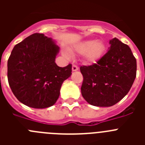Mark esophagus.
<instances>
[{
  "label": "esophagus",
  "instance_id": "1",
  "mask_svg": "<svg viewBox=\"0 0 145 145\" xmlns=\"http://www.w3.org/2000/svg\"><path fill=\"white\" fill-rule=\"evenodd\" d=\"M72 71H77V70H78V67L76 65H73L72 67Z\"/></svg>",
  "mask_w": 145,
  "mask_h": 145
}]
</instances>
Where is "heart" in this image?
Returning <instances> with one entry per match:
<instances>
[{"label":"heart","instance_id":"obj_1","mask_svg":"<svg viewBox=\"0 0 145 145\" xmlns=\"http://www.w3.org/2000/svg\"><path fill=\"white\" fill-rule=\"evenodd\" d=\"M105 44L102 40H87L79 43L75 48V51L79 54H84V61L88 64L96 63L101 59L105 53ZM65 57L69 55L64 52Z\"/></svg>","mask_w":145,"mask_h":145}]
</instances>
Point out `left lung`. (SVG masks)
<instances>
[{
  "mask_svg": "<svg viewBox=\"0 0 145 145\" xmlns=\"http://www.w3.org/2000/svg\"><path fill=\"white\" fill-rule=\"evenodd\" d=\"M97 63L81 66L84 76L82 96L91 105L110 107L120 102L133 85L137 75V60L128 45L118 38Z\"/></svg>",
  "mask_w": 145,
  "mask_h": 145,
  "instance_id": "obj_1",
  "label": "left lung"
}]
</instances>
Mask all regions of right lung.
I'll return each mask as SVG.
<instances>
[{
    "instance_id": "add662e5",
    "label": "right lung",
    "mask_w": 145,
    "mask_h": 145,
    "mask_svg": "<svg viewBox=\"0 0 145 145\" xmlns=\"http://www.w3.org/2000/svg\"><path fill=\"white\" fill-rule=\"evenodd\" d=\"M59 47L52 38L34 33L14 47L8 60V84L18 100L29 107L54 105L62 83L72 75V65L57 66Z\"/></svg>"
}]
</instances>
